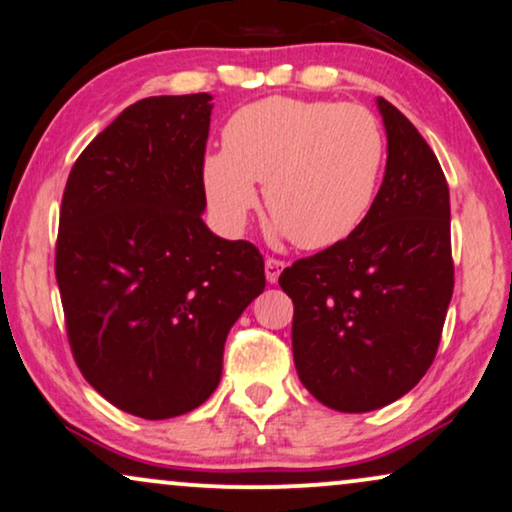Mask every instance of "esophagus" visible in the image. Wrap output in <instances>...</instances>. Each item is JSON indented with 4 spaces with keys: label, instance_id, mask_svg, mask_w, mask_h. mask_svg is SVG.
Here are the masks:
<instances>
[{
    "label": "esophagus",
    "instance_id": "1",
    "mask_svg": "<svg viewBox=\"0 0 512 512\" xmlns=\"http://www.w3.org/2000/svg\"><path fill=\"white\" fill-rule=\"evenodd\" d=\"M283 267H285L283 260H276V257H267V260H264V274H267V281L276 283L278 276H281Z\"/></svg>",
    "mask_w": 512,
    "mask_h": 512
}]
</instances>
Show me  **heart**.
I'll use <instances>...</instances> for the list:
<instances>
[{"label": "heart", "instance_id": "1", "mask_svg": "<svg viewBox=\"0 0 512 512\" xmlns=\"http://www.w3.org/2000/svg\"><path fill=\"white\" fill-rule=\"evenodd\" d=\"M386 138L370 109L330 100L264 98L238 109L224 126V149L203 161L210 213L241 231L257 206L304 250L342 243L377 196Z\"/></svg>", "mask_w": 512, "mask_h": 512}]
</instances>
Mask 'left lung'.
<instances>
[{
  "instance_id": "left-lung-1",
  "label": "left lung",
  "mask_w": 512,
  "mask_h": 512,
  "mask_svg": "<svg viewBox=\"0 0 512 512\" xmlns=\"http://www.w3.org/2000/svg\"><path fill=\"white\" fill-rule=\"evenodd\" d=\"M377 105L388 159L370 213L278 278L295 304L299 379L337 412L379 410L419 384L454 290L445 173L412 121L384 98Z\"/></svg>"
}]
</instances>
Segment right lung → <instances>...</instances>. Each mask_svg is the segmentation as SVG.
Segmentation results:
<instances>
[{
    "label": "right lung",
    "mask_w": 512,
    "mask_h": 512,
    "mask_svg": "<svg viewBox=\"0 0 512 512\" xmlns=\"http://www.w3.org/2000/svg\"><path fill=\"white\" fill-rule=\"evenodd\" d=\"M210 100L126 107L74 161L60 206L56 281L74 363L142 419L206 403L231 325L267 285L255 245L201 220Z\"/></svg>",
    "instance_id": "right-lung-1"
}]
</instances>
